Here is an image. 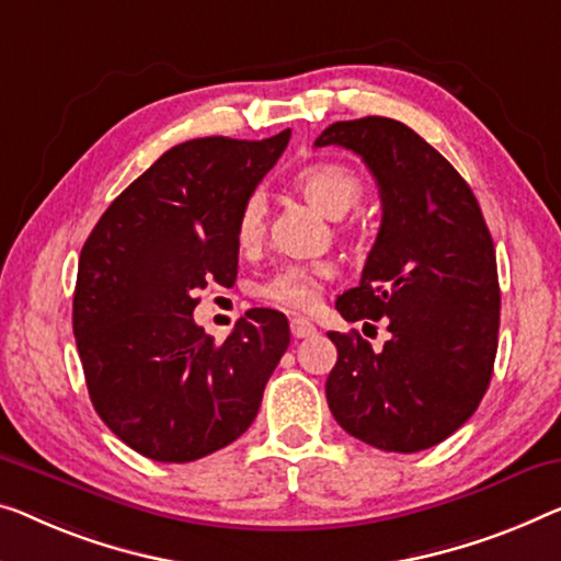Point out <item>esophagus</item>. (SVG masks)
<instances>
[{
  "mask_svg": "<svg viewBox=\"0 0 561 561\" xmlns=\"http://www.w3.org/2000/svg\"><path fill=\"white\" fill-rule=\"evenodd\" d=\"M289 328H291V334H295L297 340H302V337H312V334L317 332V328L309 320H305V317H295V320L289 322Z\"/></svg>",
  "mask_w": 561,
  "mask_h": 561,
  "instance_id": "obj_1",
  "label": "esophagus"
}]
</instances>
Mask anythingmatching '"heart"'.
<instances>
[{"mask_svg": "<svg viewBox=\"0 0 561 561\" xmlns=\"http://www.w3.org/2000/svg\"><path fill=\"white\" fill-rule=\"evenodd\" d=\"M295 186L299 188L317 211L330 219H342L363 196V181L347 165L320 161L309 163L295 173ZM264 231V198L249 196L237 216V241L241 249H252ZM330 270L322 264H289L266 279L259 295L270 302L289 309H312L320 299L322 279Z\"/></svg>", "mask_w": 561, "mask_h": 561, "instance_id": "obj_1", "label": "heart"}]
</instances>
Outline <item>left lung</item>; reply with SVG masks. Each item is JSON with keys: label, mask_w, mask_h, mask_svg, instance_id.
Masks as SVG:
<instances>
[{"label": "left lung", "mask_w": 561, "mask_h": 561, "mask_svg": "<svg viewBox=\"0 0 561 561\" xmlns=\"http://www.w3.org/2000/svg\"><path fill=\"white\" fill-rule=\"evenodd\" d=\"M314 146L353 150L378 181V239L360 284L334 307L347 322L386 320L390 332L380 353L360 332L328 334L337 347L328 405L350 436L375 448L425 450L473 415L494 373V241L471 186L405 123L340 121Z\"/></svg>", "instance_id": "obj_1"}]
</instances>
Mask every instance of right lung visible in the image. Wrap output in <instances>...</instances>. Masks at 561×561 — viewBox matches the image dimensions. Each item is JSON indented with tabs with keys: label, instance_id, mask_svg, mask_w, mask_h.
Instances as JSON below:
<instances>
[{
	"label": "right lung",
	"instance_id": "add662e5",
	"mask_svg": "<svg viewBox=\"0 0 561 561\" xmlns=\"http://www.w3.org/2000/svg\"><path fill=\"white\" fill-rule=\"evenodd\" d=\"M289 136L173 146L107 206L82 247L72 330L88 392L140 456L188 463L237 440L289 347L277 309H249L221 345L194 322L198 289L237 279L239 208Z\"/></svg>",
	"mask_w": 561,
	"mask_h": 561
}]
</instances>
